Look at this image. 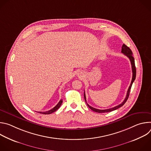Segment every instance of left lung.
<instances>
[{
	"label": "left lung",
	"mask_w": 151,
	"mask_h": 151,
	"mask_svg": "<svg viewBox=\"0 0 151 151\" xmlns=\"http://www.w3.org/2000/svg\"><path fill=\"white\" fill-rule=\"evenodd\" d=\"M121 52L123 53L124 55H125L129 59H130V62H131V64H132V72H133V76H132V82H131V83H130V87H129L128 89V91H127V95H126V97L125 99H124V100L123 101V102H122V103H121L120 104L115 106V107H112V108H110V109H104V110H100V109H96V108H94V107L90 106L87 103V100H86V96H85V94L84 93V99H85V102L86 103H87V106H88V107H90V108L96 112H98V113H104V112H111V111H115L118 108H119V107H121V106H122L125 103V102L127 101L128 97H129V94H130V90H131V88H132V84L133 83V82L134 81L135 79H136V66H135V63H134V57H133V52L132 51V50L130 49V48L128 47L127 45H125V44H123V45L122 46V49H121Z\"/></svg>",
	"instance_id": "8db88e82"
}]
</instances>
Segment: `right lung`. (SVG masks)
I'll list each match as a JSON object with an SVG mask.
<instances>
[{"label":"right lung","mask_w":151,"mask_h":151,"mask_svg":"<svg viewBox=\"0 0 151 151\" xmlns=\"http://www.w3.org/2000/svg\"><path fill=\"white\" fill-rule=\"evenodd\" d=\"M62 102H63V100L61 99L60 100V101L58 103V104L54 107V108H52V109H51V110H50L48 111H46V112H38V113L39 112L40 114H51L54 112L55 111H56L59 108V107L61 106V104H62Z\"/></svg>","instance_id":"add662e5"}]
</instances>
